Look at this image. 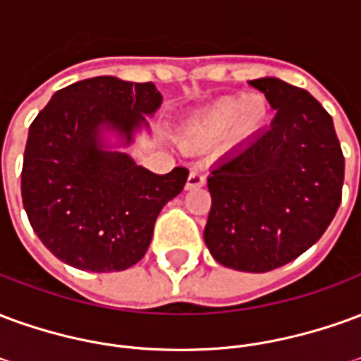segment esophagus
<instances>
[{"label":"esophagus","mask_w":361,"mask_h":361,"mask_svg":"<svg viewBox=\"0 0 361 361\" xmlns=\"http://www.w3.org/2000/svg\"><path fill=\"white\" fill-rule=\"evenodd\" d=\"M204 181H207V178H204V173H203V172H199V170H193V172L189 173L188 183H185V188H188V189L203 188Z\"/></svg>","instance_id":"esophagus-1"}]
</instances>
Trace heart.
<instances>
[{
  "label": "heart",
  "mask_w": 361,
  "mask_h": 361,
  "mask_svg": "<svg viewBox=\"0 0 361 361\" xmlns=\"http://www.w3.org/2000/svg\"><path fill=\"white\" fill-rule=\"evenodd\" d=\"M263 119L265 106L255 96H250L245 100L224 98L197 119L189 131V137L193 141H209L232 127V139L238 142L255 133Z\"/></svg>",
  "instance_id": "heart-1"
}]
</instances>
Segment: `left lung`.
I'll use <instances>...</instances> for the list:
<instances>
[{
    "instance_id": "1",
    "label": "left lung",
    "mask_w": 361,
    "mask_h": 361,
    "mask_svg": "<svg viewBox=\"0 0 361 361\" xmlns=\"http://www.w3.org/2000/svg\"><path fill=\"white\" fill-rule=\"evenodd\" d=\"M250 85L276 116L212 168L204 243L220 265L267 272L325 234L342 199L344 157L333 118L307 90L274 77Z\"/></svg>"
}]
</instances>
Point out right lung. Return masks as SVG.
Here are the masks:
<instances>
[{"mask_svg": "<svg viewBox=\"0 0 361 361\" xmlns=\"http://www.w3.org/2000/svg\"><path fill=\"white\" fill-rule=\"evenodd\" d=\"M162 104L152 82L92 77L51 96L28 129L20 173L30 226L67 265L126 271L149 250L154 222L180 195L188 168L152 173L100 147V127L131 133Z\"/></svg>", "mask_w": 361, "mask_h": 361, "instance_id": "add662e5", "label": "right lung"}]
</instances>
